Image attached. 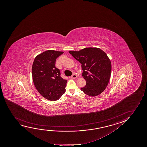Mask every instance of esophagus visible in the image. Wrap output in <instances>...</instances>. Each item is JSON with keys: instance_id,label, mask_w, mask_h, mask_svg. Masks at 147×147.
<instances>
[{"instance_id": "obj_1", "label": "esophagus", "mask_w": 147, "mask_h": 147, "mask_svg": "<svg viewBox=\"0 0 147 147\" xmlns=\"http://www.w3.org/2000/svg\"><path fill=\"white\" fill-rule=\"evenodd\" d=\"M72 78L75 79L77 77V75L76 74H73L71 76V77Z\"/></svg>"}]
</instances>
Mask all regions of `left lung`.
Segmentation results:
<instances>
[{
  "mask_svg": "<svg viewBox=\"0 0 147 147\" xmlns=\"http://www.w3.org/2000/svg\"><path fill=\"white\" fill-rule=\"evenodd\" d=\"M69 52L81 64L86 85L81 90L90 96L102 92L109 84L111 72V64L107 54L97 48H85Z\"/></svg>",
  "mask_w": 147,
  "mask_h": 147,
  "instance_id": "left-lung-1",
  "label": "left lung"
}]
</instances>
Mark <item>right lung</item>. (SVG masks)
Listing matches in <instances>:
<instances>
[{
	"mask_svg": "<svg viewBox=\"0 0 147 147\" xmlns=\"http://www.w3.org/2000/svg\"><path fill=\"white\" fill-rule=\"evenodd\" d=\"M63 52L48 50L38 55L32 66L33 82L37 90L45 98L57 100L65 92L67 80L61 77L55 66L56 59Z\"/></svg>",
	"mask_w": 147,
	"mask_h": 147,
	"instance_id": "1",
	"label": "right lung"
}]
</instances>
